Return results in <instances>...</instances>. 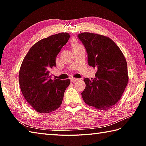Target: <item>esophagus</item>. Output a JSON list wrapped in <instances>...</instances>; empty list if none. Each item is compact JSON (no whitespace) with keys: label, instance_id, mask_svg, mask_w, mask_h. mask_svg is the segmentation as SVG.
Listing matches in <instances>:
<instances>
[{"label":"esophagus","instance_id":"obj_1","mask_svg":"<svg viewBox=\"0 0 146 146\" xmlns=\"http://www.w3.org/2000/svg\"><path fill=\"white\" fill-rule=\"evenodd\" d=\"M70 80H71V82H76V81H78V80H79V79H78V78H76L72 77V78H70Z\"/></svg>","mask_w":146,"mask_h":146}]
</instances>
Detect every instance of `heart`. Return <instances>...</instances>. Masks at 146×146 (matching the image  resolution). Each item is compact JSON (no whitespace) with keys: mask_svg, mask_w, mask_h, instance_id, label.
I'll return each mask as SVG.
<instances>
[{"mask_svg":"<svg viewBox=\"0 0 146 146\" xmlns=\"http://www.w3.org/2000/svg\"><path fill=\"white\" fill-rule=\"evenodd\" d=\"M78 45H79V44L77 42H74L73 43V44H72V46L73 47H75V46H77Z\"/></svg>","mask_w":146,"mask_h":146,"instance_id":"obj_1","label":"heart"}]
</instances>
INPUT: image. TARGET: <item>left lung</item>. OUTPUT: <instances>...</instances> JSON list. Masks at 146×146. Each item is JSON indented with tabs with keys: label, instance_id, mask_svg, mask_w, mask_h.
I'll return each mask as SVG.
<instances>
[{
	"label": "left lung",
	"instance_id": "8db88e82",
	"mask_svg": "<svg viewBox=\"0 0 146 146\" xmlns=\"http://www.w3.org/2000/svg\"><path fill=\"white\" fill-rule=\"evenodd\" d=\"M88 53V64L97 70L95 78H85L82 97L85 103L98 110L110 108L118 102L128 83L126 60L111 39L101 35H78Z\"/></svg>",
	"mask_w": 146,
	"mask_h": 146
}]
</instances>
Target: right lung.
I'll use <instances>...</instances> for the list:
<instances>
[{"label": "right lung", "instance_id": "1", "mask_svg": "<svg viewBox=\"0 0 146 146\" xmlns=\"http://www.w3.org/2000/svg\"><path fill=\"white\" fill-rule=\"evenodd\" d=\"M70 34L60 33L42 39L31 47L20 68L19 80L24 97L36 111L52 112L60 107L70 79L51 78L56 57Z\"/></svg>", "mask_w": 146, "mask_h": 146}]
</instances>
